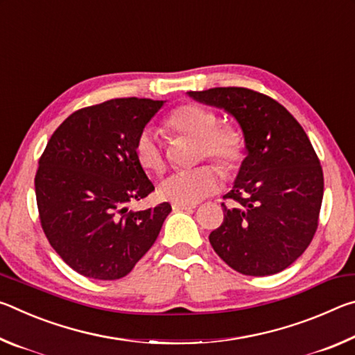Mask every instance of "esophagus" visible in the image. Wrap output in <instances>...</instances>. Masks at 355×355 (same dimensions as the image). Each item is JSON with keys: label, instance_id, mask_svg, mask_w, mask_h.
I'll return each instance as SVG.
<instances>
[{"label": "esophagus", "instance_id": "34e87169", "mask_svg": "<svg viewBox=\"0 0 355 355\" xmlns=\"http://www.w3.org/2000/svg\"><path fill=\"white\" fill-rule=\"evenodd\" d=\"M173 209H194L196 205H188V203H172Z\"/></svg>", "mask_w": 355, "mask_h": 355}]
</instances>
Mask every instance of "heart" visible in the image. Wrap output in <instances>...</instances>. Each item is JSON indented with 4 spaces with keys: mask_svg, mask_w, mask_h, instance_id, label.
<instances>
[{
    "mask_svg": "<svg viewBox=\"0 0 355 355\" xmlns=\"http://www.w3.org/2000/svg\"><path fill=\"white\" fill-rule=\"evenodd\" d=\"M164 125L173 135L197 139V159H213L225 175H233L243 166L248 155L243 130L233 123L219 125L218 114L211 107L199 103L180 105L167 114ZM135 156L144 171L156 175L166 171L164 150L153 130H142L136 137ZM219 186L218 169L205 164L172 173L159 184L158 192L166 200L192 205L214 194Z\"/></svg>",
    "mask_w": 355,
    "mask_h": 355,
    "instance_id": "1",
    "label": "heart"
}]
</instances>
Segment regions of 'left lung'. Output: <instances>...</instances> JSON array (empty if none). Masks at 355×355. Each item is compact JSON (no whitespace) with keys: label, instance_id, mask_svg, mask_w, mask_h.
Listing matches in <instances>:
<instances>
[{"label":"left lung","instance_id":"8db88e82","mask_svg":"<svg viewBox=\"0 0 355 355\" xmlns=\"http://www.w3.org/2000/svg\"><path fill=\"white\" fill-rule=\"evenodd\" d=\"M200 103L232 114L248 155L224 199V222L209 233L213 249L244 275L284 271L315 236L324 177L313 146L279 101L245 87L188 92Z\"/></svg>","mask_w":355,"mask_h":355}]
</instances>
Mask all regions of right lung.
<instances>
[{"label":"right lung","instance_id":"add662e5","mask_svg":"<svg viewBox=\"0 0 355 355\" xmlns=\"http://www.w3.org/2000/svg\"><path fill=\"white\" fill-rule=\"evenodd\" d=\"M163 105L130 97L83 107L59 125L40 156L34 184L42 228L84 277H125L172 211L167 202L128 211V203L155 191L137 164L135 142Z\"/></svg>","mask_w":355,"mask_h":355}]
</instances>
